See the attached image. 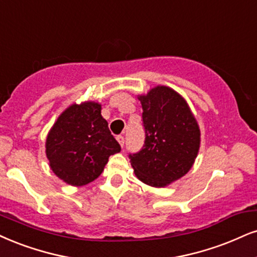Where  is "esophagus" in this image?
<instances>
[{"label": "esophagus", "mask_w": 257, "mask_h": 257, "mask_svg": "<svg viewBox=\"0 0 257 257\" xmlns=\"http://www.w3.org/2000/svg\"><path fill=\"white\" fill-rule=\"evenodd\" d=\"M116 141L119 142V144L121 145V148H123V144H125V138H123V136H121V135L116 136Z\"/></svg>", "instance_id": "1"}]
</instances>
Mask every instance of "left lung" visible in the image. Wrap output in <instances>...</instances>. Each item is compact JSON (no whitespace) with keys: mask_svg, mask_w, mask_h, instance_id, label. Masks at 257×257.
Instances as JSON below:
<instances>
[{"mask_svg":"<svg viewBox=\"0 0 257 257\" xmlns=\"http://www.w3.org/2000/svg\"><path fill=\"white\" fill-rule=\"evenodd\" d=\"M144 144L128 154L135 174L153 187L176 181L191 169L200 145V130L186 101L168 87L139 96Z\"/></svg>","mask_w":257,"mask_h":257,"instance_id":"8db88e82","label":"left lung"}]
</instances>
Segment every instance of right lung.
Listing matches in <instances>:
<instances>
[{"label": "right lung", "mask_w": 257, "mask_h": 257, "mask_svg": "<svg viewBox=\"0 0 257 257\" xmlns=\"http://www.w3.org/2000/svg\"><path fill=\"white\" fill-rule=\"evenodd\" d=\"M121 150L95 102L72 104L61 114L46 139V156L59 179L72 186L97 179L108 157Z\"/></svg>", "instance_id": "obj_1"}]
</instances>
